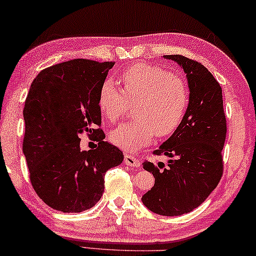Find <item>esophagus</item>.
Here are the masks:
<instances>
[{"instance_id": "obj_1", "label": "esophagus", "mask_w": 256, "mask_h": 256, "mask_svg": "<svg viewBox=\"0 0 256 256\" xmlns=\"http://www.w3.org/2000/svg\"><path fill=\"white\" fill-rule=\"evenodd\" d=\"M124 162H125V164L128 166H133V168H139L140 166L139 160H136V158H133V156L128 155V154H125Z\"/></svg>"}]
</instances>
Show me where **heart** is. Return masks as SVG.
I'll use <instances>...</instances> for the list:
<instances>
[{"instance_id": "obj_1", "label": "heart", "mask_w": 256, "mask_h": 256, "mask_svg": "<svg viewBox=\"0 0 256 256\" xmlns=\"http://www.w3.org/2000/svg\"><path fill=\"white\" fill-rule=\"evenodd\" d=\"M124 94L112 80L102 84L98 106L112 123L123 118L128 102H136L133 120L122 124L110 134L115 146L134 152L154 138L168 136L176 131L188 106L190 92L182 78L156 66L136 63L120 76Z\"/></svg>"}]
</instances>
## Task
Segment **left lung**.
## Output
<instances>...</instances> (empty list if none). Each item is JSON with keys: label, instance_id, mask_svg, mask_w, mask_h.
<instances>
[{"label": "left lung", "instance_id": "8db88e82", "mask_svg": "<svg viewBox=\"0 0 256 256\" xmlns=\"http://www.w3.org/2000/svg\"><path fill=\"white\" fill-rule=\"evenodd\" d=\"M186 74L190 100L186 112L156 155H166L168 164L144 161L142 166L155 178L141 201L150 212L163 216L188 214L204 202L223 174L222 150L226 136L222 87L196 60L182 55H166Z\"/></svg>", "mask_w": 256, "mask_h": 256}]
</instances>
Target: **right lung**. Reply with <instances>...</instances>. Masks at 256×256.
<instances>
[{
  "label": "right lung",
  "instance_id": "add662e5",
  "mask_svg": "<svg viewBox=\"0 0 256 256\" xmlns=\"http://www.w3.org/2000/svg\"><path fill=\"white\" fill-rule=\"evenodd\" d=\"M115 62L72 60L44 68L30 87L22 115V152L30 179L46 204L63 212L95 206L104 174L120 166L123 152L104 141L98 93ZM96 135L98 147L82 151L78 136Z\"/></svg>",
  "mask_w": 256,
  "mask_h": 256
}]
</instances>
